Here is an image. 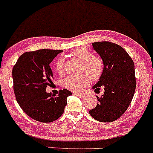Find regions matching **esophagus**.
Returning a JSON list of instances; mask_svg holds the SVG:
<instances>
[{
    "mask_svg": "<svg viewBox=\"0 0 153 153\" xmlns=\"http://www.w3.org/2000/svg\"><path fill=\"white\" fill-rule=\"evenodd\" d=\"M75 94L76 95V96H78V97H80V98H83L84 96H85V94H80V93H75Z\"/></svg>",
    "mask_w": 153,
    "mask_h": 153,
    "instance_id": "esophagus-1",
    "label": "esophagus"
}]
</instances>
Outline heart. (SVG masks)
Returning <instances> with one entry per match:
<instances>
[{
  "instance_id": "obj_1",
  "label": "heart",
  "mask_w": 153,
  "mask_h": 153,
  "mask_svg": "<svg viewBox=\"0 0 153 153\" xmlns=\"http://www.w3.org/2000/svg\"><path fill=\"white\" fill-rule=\"evenodd\" d=\"M72 55L82 62V69L88 74L81 75H70L63 81V85L68 90L80 92L89 85L90 78L93 80H99L103 73V62L101 57L93 56L91 52L84 47H79L72 51ZM55 69L59 74L65 71V59L59 57L55 65Z\"/></svg>"
}]
</instances>
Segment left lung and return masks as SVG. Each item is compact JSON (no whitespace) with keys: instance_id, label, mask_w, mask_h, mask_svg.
<instances>
[{"instance_id":"left-lung-1","label":"left lung","mask_w":153,"mask_h":153,"mask_svg":"<svg viewBox=\"0 0 153 153\" xmlns=\"http://www.w3.org/2000/svg\"><path fill=\"white\" fill-rule=\"evenodd\" d=\"M92 45L103 62V74L92 88L96 92L103 86L104 94L101 98L96 96L99 102L89 114L99 122H113L126 111L134 96V64L125 50L117 44L99 42Z\"/></svg>"}]
</instances>
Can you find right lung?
I'll return each mask as SVG.
<instances>
[{
	"mask_svg": "<svg viewBox=\"0 0 153 153\" xmlns=\"http://www.w3.org/2000/svg\"><path fill=\"white\" fill-rule=\"evenodd\" d=\"M62 50H39L25 52L13 68L12 77L16 99L22 110L34 120L52 122L64 112L67 98L72 93L59 91L57 97L46 92L53 78L50 64Z\"/></svg>",
	"mask_w": 153,
	"mask_h": 153,
	"instance_id": "1",
	"label": "right lung"
}]
</instances>
